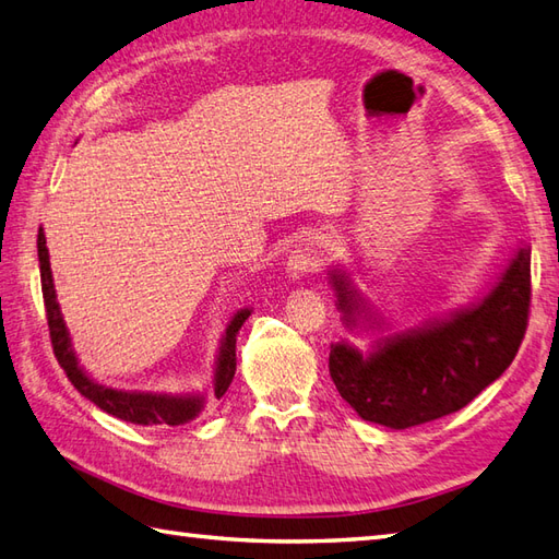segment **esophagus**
<instances>
[{
  "label": "esophagus",
  "mask_w": 559,
  "mask_h": 559,
  "mask_svg": "<svg viewBox=\"0 0 559 559\" xmlns=\"http://www.w3.org/2000/svg\"><path fill=\"white\" fill-rule=\"evenodd\" d=\"M319 245L314 240H307V242H300L298 247L293 249V254L288 259V271L290 276L300 278L305 276V273H310L319 266Z\"/></svg>",
  "instance_id": "esophagus-1"
}]
</instances>
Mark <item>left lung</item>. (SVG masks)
I'll return each instance as SVG.
<instances>
[{
    "label": "left lung",
    "instance_id": "obj_1",
    "mask_svg": "<svg viewBox=\"0 0 559 559\" xmlns=\"http://www.w3.org/2000/svg\"><path fill=\"white\" fill-rule=\"evenodd\" d=\"M338 310L355 326L360 300L343 273H331ZM531 312V249L521 247L488 298L447 322L384 341L362 355L334 343L329 372L362 420L406 430L461 411L492 384L524 341Z\"/></svg>",
    "mask_w": 559,
    "mask_h": 559
}]
</instances>
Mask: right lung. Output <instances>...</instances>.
Segmentation results:
<instances>
[{
  "label": "right lung",
  "instance_id": "1",
  "mask_svg": "<svg viewBox=\"0 0 559 559\" xmlns=\"http://www.w3.org/2000/svg\"><path fill=\"white\" fill-rule=\"evenodd\" d=\"M38 259H40V286H43V302H45V317H47V329H50V341L52 350L59 367L67 372L69 382L74 384L81 396L96 403V406L105 413L115 415L124 423L134 425H185L194 420L197 415L204 408V399L201 396H170V394H144V391H117L110 386L96 384L91 377L83 374V370L76 362V355L71 350L69 331L64 326L62 312H59V305L55 298V283H52V271H50V254H47L45 245V233L38 230ZM249 317V310H240L233 322L225 329V336L221 343V355H218V367H216V399H221L225 391H228L233 377H235V341L245 319Z\"/></svg>",
  "mask_w": 559,
  "mask_h": 559
}]
</instances>
